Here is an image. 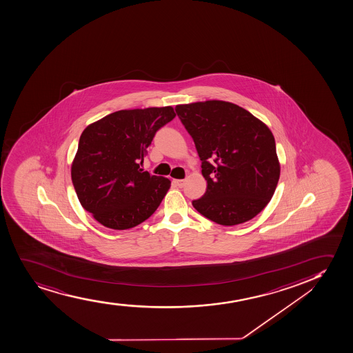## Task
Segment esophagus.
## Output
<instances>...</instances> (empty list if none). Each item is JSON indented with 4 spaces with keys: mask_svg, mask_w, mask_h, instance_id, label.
<instances>
[{
    "mask_svg": "<svg viewBox=\"0 0 353 353\" xmlns=\"http://www.w3.org/2000/svg\"><path fill=\"white\" fill-rule=\"evenodd\" d=\"M174 184L176 186H179V188H183L184 184H185V181L184 179H174Z\"/></svg>",
    "mask_w": 353,
    "mask_h": 353,
    "instance_id": "1",
    "label": "esophagus"
}]
</instances>
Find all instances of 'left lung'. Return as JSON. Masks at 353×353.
<instances>
[{
	"label": "left lung",
	"instance_id": "1",
	"mask_svg": "<svg viewBox=\"0 0 353 353\" xmlns=\"http://www.w3.org/2000/svg\"><path fill=\"white\" fill-rule=\"evenodd\" d=\"M202 161L205 194L194 209L221 225L257 216L271 201L281 168L272 132L249 111L224 101L174 108Z\"/></svg>",
	"mask_w": 353,
	"mask_h": 353
}]
</instances>
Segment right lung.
Here are the masks:
<instances>
[{"mask_svg":"<svg viewBox=\"0 0 353 353\" xmlns=\"http://www.w3.org/2000/svg\"><path fill=\"white\" fill-rule=\"evenodd\" d=\"M174 116L171 107L119 110L84 129L72 185L81 205L102 225L127 230L157 210L171 182L139 164L156 132Z\"/></svg>","mask_w":353,"mask_h":353,"instance_id":"right-lung-1","label":"right lung"}]
</instances>
